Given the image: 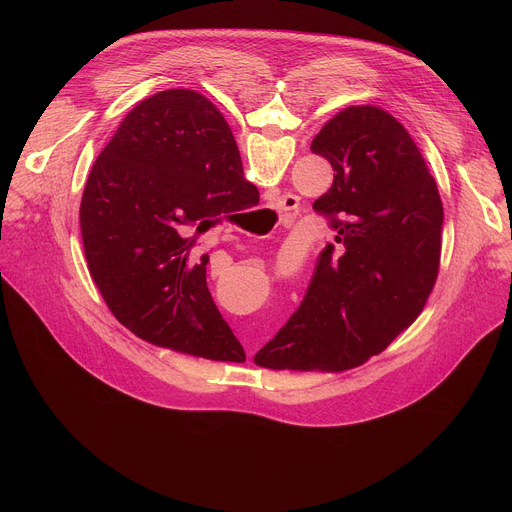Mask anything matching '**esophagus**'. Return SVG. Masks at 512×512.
<instances>
[{
    "instance_id": "1",
    "label": "esophagus",
    "mask_w": 512,
    "mask_h": 512,
    "mask_svg": "<svg viewBox=\"0 0 512 512\" xmlns=\"http://www.w3.org/2000/svg\"><path fill=\"white\" fill-rule=\"evenodd\" d=\"M279 210L281 212H287V210H294L296 206H298V196H294V194H285V196H281L279 198Z\"/></svg>"
}]
</instances>
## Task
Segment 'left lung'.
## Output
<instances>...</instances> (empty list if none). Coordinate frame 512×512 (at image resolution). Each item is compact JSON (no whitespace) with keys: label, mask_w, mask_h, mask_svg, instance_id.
I'll return each instance as SVG.
<instances>
[{"label":"left lung","mask_w":512,"mask_h":512,"mask_svg":"<svg viewBox=\"0 0 512 512\" xmlns=\"http://www.w3.org/2000/svg\"><path fill=\"white\" fill-rule=\"evenodd\" d=\"M310 150L336 172L314 202L336 245L324 247L304 302L255 362L338 373L383 352L421 314L440 269L444 206L415 141L379 107L340 111Z\"/></svg>","instance_id":"obj_1"}]
</instances>
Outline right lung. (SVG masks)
<instances>
[{"mask_svg":"<svg viewBox=\"0 0 512 512\" xmlns=\"http://www.w3.org/2000/svg\"><path fill=\"white\" fill-rule=\"evenodd\" d=\"M257 198L231 127L194 91H162L131 109L81 200L87 265L113 316L156 346L243 362L206 285L208 255L190 257V231Z\"/></svg>","mask_w":512,"mask_h":512,"instance_id":"right-lung-1","label":"right lung"}]
</instances>
